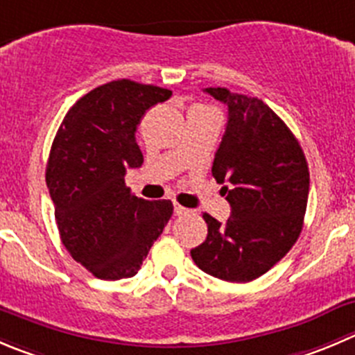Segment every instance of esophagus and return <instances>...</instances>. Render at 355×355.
<instances>
[{
	"instance_id": "obj_1",
	"label": "esophagus",
	"mask_w": 355,
	"mask_h": 355,
	"mask_svg": "<svg viewBox=\"0 0 355 355\" xmlns=\"http://www.w3.org/2000/svg\"><path fill=\"white\" fill-rule=\"evenodd\" d=\"M173 211H175V215H178V216H182V215H189V213H192L191 209L184 208V206L178 205V202H175V205H173Z\"/></svg>"
}]
</instances>
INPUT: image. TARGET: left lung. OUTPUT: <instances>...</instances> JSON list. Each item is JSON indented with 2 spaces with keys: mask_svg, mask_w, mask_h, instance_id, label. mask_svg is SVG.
I'll return each mask as SVG.
<instances>
[{
  "mask_svg": "<svg viewBox=\"0 0 355 355\" xmlns=\"http://www.w3.org/2000/svg\"><path fill=\"white\" fill-rule=\"evenodd\" d=\"M205 92L229 109L211 173L223 184L230 218L220 223L205 213L208 236L191 257L209 276L250 283L297 243L307 209L309 166L291 130L260 98L227 88Z\"/></svg>",
  "mask_w": 355,
  "mask_h": 355,
  "instance_id": "obj_1",
  "label": "left lung"
}]
</instances>
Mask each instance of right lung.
Instances as JSON below:
<instances>
[{"label": "right lung", "mask_w": 355, "mask_h": 355, "mask_svg": "<svg viewBox=\"0 0 355 355\" xmlns=\"http://www.w3.org/2000/svg\"><path fill=\"white\" fill-rule=\"evenodd\" d=\"M170 97L130 79L102 85L69 109L51 144L46 185L60 239L98 279L135 276L173 213L171 201L137 198L125 184L144 163L137 125Z\"/></svg>", "instance_id": "obj_1"}]
</instances>
